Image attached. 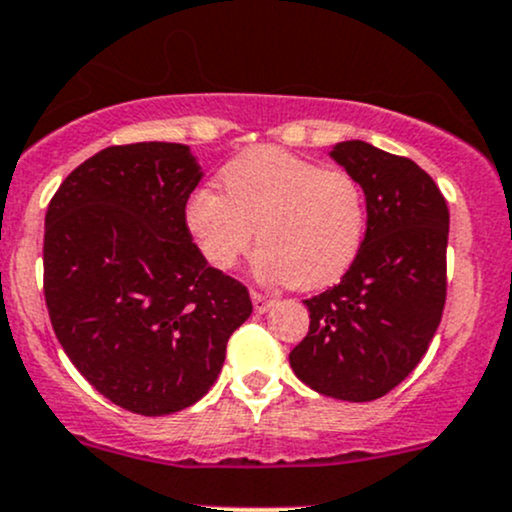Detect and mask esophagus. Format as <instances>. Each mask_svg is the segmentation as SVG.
<instances>
[{
	"label": "esophagus",
	"mask_w": 512,
	"mask_h": 512,
	"mask_svg": "<svg viewBox=\"0 0 512 512\" xmlns=\"http://www.w3.org/2000/svg\"><path fill=\"white\" fill-rule=\"evenodd\" d=\"M251 302H254V312L256 314L268 312V309L273 307V300L268 295H263V292H251Z\"/></svg>",
	"instance_id": "esophagus-1"
}]
</instances>
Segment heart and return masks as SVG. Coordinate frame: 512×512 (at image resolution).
Segmentation results:
<instances>
[{
    "mask_svg": "<svg viewBox=\"0 0 512 512\" xmlns=\"http://www.w3.org/2000/svg\"><path fill=\"white\" fill-rule=\"evenodd\" d=\"M225 195L195 191L186 225L200 254L229 271L251 249L256 273L271 283L314 290L353 266L365 239V193L355 176L324 169L280 147H256L222 169Z\"/></svg>",
    "mask_w": 512,
    "mask_h": 512,
    "instance_id": "b5f03b06",
    "label": "heart"
}]
</instances>
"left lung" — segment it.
Segmentation results:
<instances>
[{
	"label": "left lung",
	"instance_id": "8db88e82",
	"mask_svg": "<svg viewBox=\"0 0 512 512\" xmlns=\"http://www.w3.org/2000/svg\"><path fill=\"white\" fill-rule=\"evenodd\" d=\"M329 154L363 186L367 229L341 283L304 300L309 331L290 365L314 392L375 401L411 375L438 331L450 212L411 159L363 140L338 142Z\"/></svg>",
	"mask_w": 512,
	"mask_h": 512
}]
</instances>
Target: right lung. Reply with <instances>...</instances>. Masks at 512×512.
I'll return each instance as SVG.
<instances>
[{
  "instance_id": "right-lung-1",
  "label": "right lung",
  "mask_w": 512,
  "mask_h": 512,
  "mask_svg": "<svg viewBox=\"0 0 512 512\" xmlns=\"http://www.w3.org/2000/svg\"><path fill=\"white\" fill-rule=\"evenodd\" d=\"M203 171L188 145L101 149L45 212L50 324L86 382L120 409L166 416L203 399L249 290L208 266L186 225Z\"/></svg>"
}]
</instances>
